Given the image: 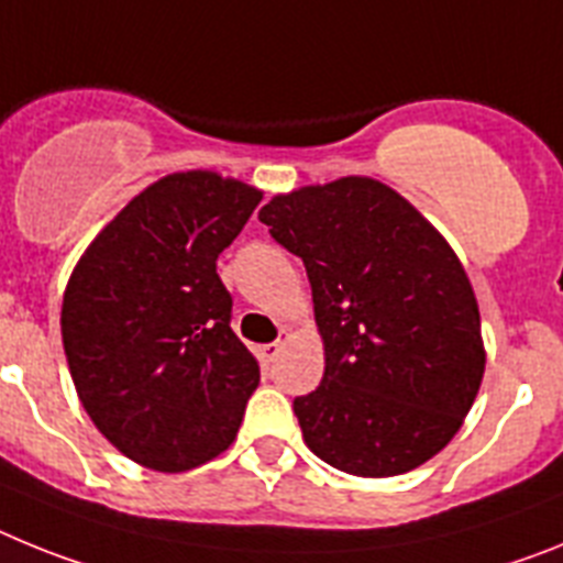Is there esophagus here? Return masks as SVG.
I'll list each match as a JSON object with an SVG mask.
<instances>
[{
    "instance_id": "obj_1",
    "label": "esophagus",
    "mask_w": 563,
    "mask_h": 563,
    "mask_svg": "<svg viewBox=\"0 0 563 563\" xmlns=\"http://www.w3.org/2000/svg\"><path fill=\"white\" fill-rule=\"evenodd\" d=\"M280 349H283V340H277V342H268V345H261V351H257V354H261L263 363H275L277 354H280Z\"/></svg>"
}]
</instances>
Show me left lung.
Wrapping results in <instances>:
<instances>
[{"label":"left lung","mask_w":563,"mask_h":563,"mask_svg":"<svg viewBox=\"0 0 563 563\" xmlns=\"http://www.w3.org/2000/svg\"><path fill=\"white\" fill-rule=\"evenodd\" d=\"M257 218L311 283L325 374L295 399L311 453L365 478L437 456L485 374L476 295L448 241L360 175L277 195Z\"/></svg>","instance_id":"obj_1"}]
</instances>
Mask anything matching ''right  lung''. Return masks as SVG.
<instances>
[{
    "label": "right lung",
    "instance_id": "add662e5",
    "mask_svg": "<svg viewBox=\"0 0 563 563\" xmlns=\"http://www.w3.org/2000/svg\"><path fill=\"white\" fill-rule=\"evenodd\" d=\"M263 195L214 173L146 187L90 243L62 302V342L78 399L133 462L192 471L238 437L261 383L232 331L218 254Z\"/></svg>",
    "mask_w": 563,
    "mask_h": 563
}]
</instances>
